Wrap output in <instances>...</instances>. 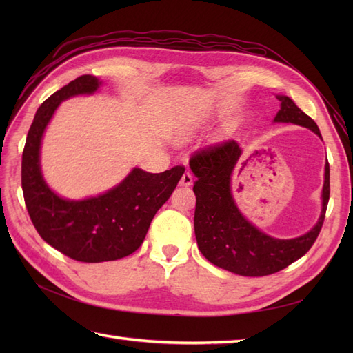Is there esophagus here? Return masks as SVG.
Masks as SVG:
<instances>
[{"label": "esophagus", "instance_id": "esophagus-1", "mask_svg": "<svg viewBox=\"0 0 353 353\" xmlns=\"http://www.w3.org/2000/svg\"><path fill=\"white\" fill-rule=\"evenodd\" d=\"M193 181H194L193 175H191V174L188 172V170H185V172L183 174V176H181L179 184H181V185H185V187H190L191 184H193Z\"/></svg>", "mask_w": 353, "mask_h": 353}]
</instances>
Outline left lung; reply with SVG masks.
I'll use <instances>...</instances> for the list:
<instances>
[{"mask_svg":"<svg viewBox=\"0 0 353 353\" xmlns=\"http://www.w3.org/2000/svg\"><path fill=\"white\" fill-rule=\"evenodd\" d=\"M280 110L275 123H294L307 128L319 138L318 125L297 108L287 95H276ZM241 148L237 141L208 147L190 159L191 172L197 178L194 232L199 250L213 265L244 276H263L279 272L312 248L323 222L330 199V166L325 163L323 208L318 222L303 236L275 239L265 234L237 208L232 197L231 176L236 170Z\"/></svg>","mask_w":353,"mask_h":353,"instance_id":"left-lung-1","label":"left lung"}]
</instances>
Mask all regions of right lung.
Wrapping results in <instances>:
<instances>
[{
	"mask_svg": "<svg viewBox=\"0 0 353 353\" xmlns=\"http://www.w3.org/2000/svg\"><path fill=\"white\" fill-rule=\"evenodd\" d=\"M101 81L91 74L65 85L41 104L26 137L22 188L32 223L42 240L69 258L99 263L125 258L143 244L156 212L172 194L184 174L175 166L162 174L134 168L116 187L95 197L63 199L41 172V143L61 101L97 92Z\"/></svg>",
	"mask_w": 353,
	"mask_h": 353,
	"instance_id": "obj_1",
	"label": "right lung"
}]
</instances>
